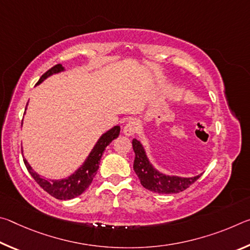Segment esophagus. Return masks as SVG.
Listing matches in <instances>:
<instances>
[{"instance_id": "obj_1", "label": "esophagus", "mask_w": 250, "mask_h": 250, "mask_svg": "<svg viewBox=\"0 0 250 250\" xmlns=\"http://www.w3.org/2000/svg\"><path fill=\"white\" fill-rule=\"evenodd\" d=\"M139 129V124L135 120H131L129 121L128 124L125 125L124 128V133L125 135H128V137H131V135H133L134 133H137V131Z\"/></svg>"}]
</instances>
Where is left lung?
<instances>
[{"label": "left lung", "mask_w": 250, "mask_h": 250, "mask_svg": "<svg viewBox=\"0 0 250 250\" xmlns=\"http://www.w3.org/2000/svg\"><path fill=\"white\" fill-rule=\"evenodd\" d=\"M132 146L135 153L133 170L137 173L143 188L149 189V191L160 194L183 192L184 189L189 188L194 182L200 179L202 175L201 174L194 177H180L163 174V173H160L152 167L140 141L133 139Z\"/></svg>", "instance_id": "1"}]
</instances>
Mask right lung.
Segmentation results:
<instances>
[{
	"label": "right lung",
	"mask_w": 250,
	"mask_h": 250,
	"mask_svg": "<svg viewBox=\"0 0 250 250\" xmlns=\"http://www.w3.org/2000/svg\"><path fill=\"white\" fill-rule=\"evenodd\" d=\"M62 70H64V67L61 64L55 65L42 76L37 83H41L44 79L47 78L48 76L57 74L59 71ZM119 133L120 126L116 125L113 126L111 130L107 131L104 134L101 135V138L99 139L98 142L96 143L95 147L90 152L89 156H88L86 161H84L83 167H79L73 175L67 177V179H44V177L40 176L33 170L26 160L23 159V161L27 171L29 172V174L33 176V179L36 181V183L39 184L44 191L47 192L49 195L54 196L55 198H57V200H71V198L79 196L80 194H83L88 188H89V185L91 184L92 180H94L97 171H98L101 156L104 154V149L109 146V143H111L115 139L119 137Z\"/></svg>",
	"instance_id": "add662e5"
}]
</instances>
